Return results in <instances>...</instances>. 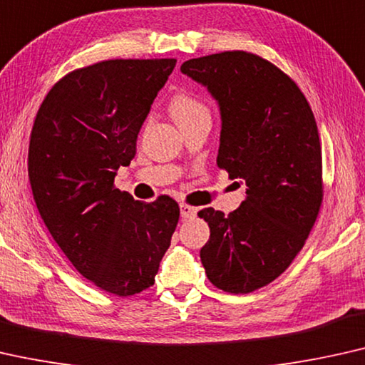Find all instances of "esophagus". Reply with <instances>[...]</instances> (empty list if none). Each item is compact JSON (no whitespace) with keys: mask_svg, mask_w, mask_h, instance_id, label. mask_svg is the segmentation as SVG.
<instances>
[{"mask_svg":"<svg viewBox=\"0 0 365 365\" xmlns=\"http://www.w3.org/2000/svg\"><path fill=\"white\" fill-rule=\"evenodd\" d=\"M180 217H182L183 220L195 218V217H197V208H193V207H188V205L182 203V205H180Z\"/></svg>","mask_w":365,"mask_h":365,"instance_id":"obj_1","label":"esophagus"}]
</instances>
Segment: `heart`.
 Masks as SVG:
<instances>
[{"mask_svg":"<svg viewBox=\"0 0 365 365\" xmlns=\"http://www.w3.org/2000/svg\"><path fill=\"white\" fill-rule=\"evenodd\" d=\"M170 112L178 127H182L200 119V117L208 115V107L205 106L203 101H200L198 97L182 92V94L172 97Z\"/></svg>","mask_w":365,"mask_h":365,"instance_id":"heart-1","label":"heart"}]
</instances>
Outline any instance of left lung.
<instances>
[{"instance_id":"1","label":"left lung","mask_w":365,"mask_h":365,"mask_svg":"<svg viewBox=\"0 0 365 365\" xmlns=\"http://www.w3.org/2000/svg\"><path fill=\"white\" fill-rule=\"evenodd\" d=\"M180 71L217 101V163L246 183L233 213H198L210 227L200 259L212 284L246 294L291 264L319 213L322 157L314 115L299 87L256 54L203 56L185 61Z\"/></svg>"}]
</instances>
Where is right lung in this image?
Returning <instances> with one entry per match:
<instances>
[{
    "label": "right lung",
    "mask_w": 365,
    "mask_h": 365,
    "mask_svg": "<svg viewBox=\"0 0 365 365\" xmlns=\"http://www.w3.org/2000/svg\"><path fill=\"white\" fill-rule=\"evenodd\" d=\"M175 59H112L78 69L41 104L28 173L38 212L63 253L97 287L117 296L153 284L180 210L114 188L135 157L137 135Z\"/></svg>",
    "instance_id": "add662e5"
}]
</instances>
